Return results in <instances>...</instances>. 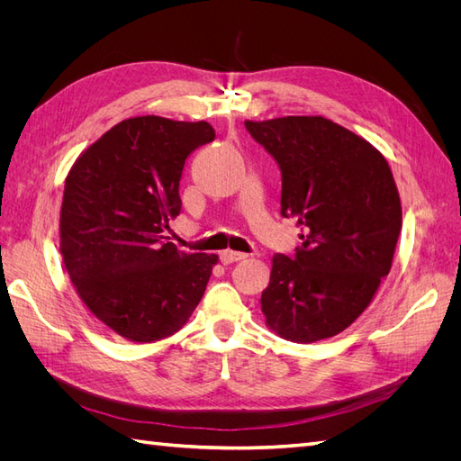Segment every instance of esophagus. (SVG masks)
<instances>
[{
    "mask_svg": "<svg viewBox=\"0 0 461 461\" xmlns=\"http://www.w3.org/2000/svg\"><path fill=\"white\" fill-rule=\"evenodd\" d=\"M248 256L242 254V252H232V249H225V252L221 254V261L229 265V263H234V261H240V259H246Z\"/></svg>",
    "mask_w": 461,
    "mask_h": 461,
    "instance_id": "esophagus-1",
    "label": "esophagus"
}]
</instances>
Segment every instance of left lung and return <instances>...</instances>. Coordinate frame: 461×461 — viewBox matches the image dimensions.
<instances>
[{
  "label": "left lung",
  "instance_id": "1",
  "mask_svg": "<svg viewBox=\"0 0 461 461\" xmlns=\"http://www.w3.org/2000/svg\"><path fill=\"white\" fill-rule=\"evenodd\" d=\"M244 124L281 169V215L302 229L296 254L273 258L261 312L286 340L334 337L393 267L402 229L393 171L379 149L325 117Z\"/></svg>",
  "mask_w": 461,
  "mask_h": 461
}]
</instances>
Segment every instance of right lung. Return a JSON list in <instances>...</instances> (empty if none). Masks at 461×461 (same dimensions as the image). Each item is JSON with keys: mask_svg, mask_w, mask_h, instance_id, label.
Here are the masks:
<instances>
[{"mask_svg": "<svg viewBox=\"0 0 461 461\" xmlns=\"http://www.w3.org/2000/svg\"><path fill=\"white\" fill-rule=\"evenodd\" d=\"M209 122L146 115L121 121L75 161L59 232L68 276L86 308L119 337L156 342L196 310L215 254L169 242L190 153L213 142Z\"/></svg>", "mask_w": 461, "mask_h": 461, "instance_id": "add662e5", "label": "right lung"}]
</instances>
